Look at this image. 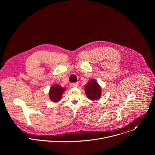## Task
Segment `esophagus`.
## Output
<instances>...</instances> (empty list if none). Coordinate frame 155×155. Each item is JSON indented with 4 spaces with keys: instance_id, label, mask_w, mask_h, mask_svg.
<instances>
[{
    "instance_id": "esophagus-1",
    "label": "esophagus",
    "mask_w": 155,
    "mask_h": 155,
    "mask_svg": "<svg viewBox=\"0 0 155 155\" xmlns=\"http://www.w3.org/2000/svg\"><path fill=\"white\" fill-rule=\"evenodd\" d=\"M79 85V83L78 82H74V83H72L71 84V85L73 87H78Z\"/></svg>"
}]
</instances>
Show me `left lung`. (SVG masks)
I'll return each mask as SVG.
<instances>
[{"label":"left lung","instance_id":"1","mask_svg":"<svg viewBox=\"0 0 155 155\" xmlns=\"http://www.w3.org/2000/svg\"><path fill=\"white\" fill-rule=\"evenodd\" d=\"M84 88L89 99L91 100H96L100 98L101 95V87L94 79L88 81Z\"/></svg>","mask_w":155,"mask_h":155}]
</instances>
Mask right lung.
Wrapping results in <instances>:
<instances>
[{"instance_id": "right-lung-1", "label": "right lung", "mask_w": 155, "mask_h": 155, "mask_svg": "<svg viewBox=\"0 0 155 155\" xmlns=\"http://www.w3.org/2000/svg\"><path fill=\"white\" fill-rule=\"evenodd\" d=\"M65 90L66 89L62 88L58 84L52 86L49 92V96L50 99L54 102L59 101L61 100L62 95Z\"/></svg>"}]
</instances>
